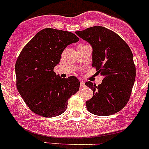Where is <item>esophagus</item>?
Here are the masks:
<instances>
[{"label":"esophagus","mask_w":149,"mask_h":149,"mask_svg":"<svg viewBox=\"0 0 149 149\" xmlns=\"http://www.w3.org/2000/svg\"><path fill=\"white\" fill-rule=\"evenodd\" d=\"M79 87H80V89H82L84 88V87H85V83L83 82V81L80 80V85H79Z\"/></svg>","instance_id":"1"}]
</instances>
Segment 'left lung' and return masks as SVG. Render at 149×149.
I'll use <instances>...</instances> for the list:
<instances>
[{
  "label": "left lung",
  "mask_w": 149,
  "mask_h": 149,
  "mask_svg": "<svg viewBox=\"0 0 149 149\" xmlns=\"http://www.w3.org/2000/svg\"><path fill=\"white\" fill-rule=\"evenodd\" d=\"M78 36L93 47V67L103 76L100 85H85L93 96L85 102L90 113L96 116L115 114L126 105L136 78V66L132 52L119 35L103 26H95L81 31Z\"/></svg>",
  "instance_id": "left-lung-1"
}]
</instances>
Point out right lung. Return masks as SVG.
<instances>
[{
	"mask_svg": "<svg viewBox=\"0 0 149 149\" xmlns=\"http://www.w3.org/2000/svg\"><path fill=\"white\" fill-rule=\"evenodd\" d=\"M79 39L71 32L47 28L38 32L21 50L15 65L16 87L36 114L46 118L59 116L67 109L68 100L79 90L77 78L62 79L54 72L64 49Z\"/></svg>",
	"mask_w": 149,
	"mask_h": 149,
	"instance_id": "obj_1",
	"label": "right lung"
}]
</instances>
